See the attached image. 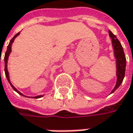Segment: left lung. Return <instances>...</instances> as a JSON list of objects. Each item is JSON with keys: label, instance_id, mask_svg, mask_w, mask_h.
<instances>
[{"label": "left lung", "instance_id": "obj_1", "mask_svg": "<svg viewBox=\"0 0 133 133\" xmlns=\"http://www.w3.org/2000/svg\"><path fill=\"white\" fill-rule=\"evenodd\" d=\"M110 37L111 38L112 45L114 48L115 51V56L116 57L117 62V83L115 88L112 90L111 93L115 92L119 86L121 84L123 80V78L125 76V70H126V57L124 55L123 47L120 41L117 39L115 35H114L111 31H109Z\"/></svg>", "mask_w": 133, "mask_h": 133}]
</instances>
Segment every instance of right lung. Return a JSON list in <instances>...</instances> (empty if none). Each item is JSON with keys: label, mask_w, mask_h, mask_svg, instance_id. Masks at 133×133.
<instances>
[{"label": "right lung", "mask_w": 133, "mask_h": 133, "mask_svg": "<svg viewBox=\"0 0 133 133\" xmlns=\"http://www.w3.org/2000/svg\"><path fill=\"white\" fill-rule=\"evenodd\" d=\"M19 34H20V32H18L17 34H16L14 37L10 40V43L8 45V46H7V49H6V53H5V56H4V63H5V68H4V71H5V75H6V78H7V80H8V82H9V83L10 84V85L12 86V88H13V90H15V91H16L18 94H19L20 95H22V96H24L23 94H22V93H20L18 90L11 84L10 82V76H9V72H8V70H7V61H8V57H9V55H10V52H11V46H12V44L13 43V41H14V39H15V38L17 37V36H18L19 35ZM1 72V71H0ZM42 95H40V96H34V97H33V98H36V99H38V98H40V97H42Z\"/></svg>", "instance_id": "obj_1"}]
</instances>
